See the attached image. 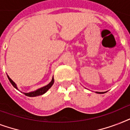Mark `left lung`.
<instances>
[{
  "label": "left lung",
  "mask_w": 130,
  "mask_h": 130,
  "mask_svg": "<svg viewBox=\"0 0 130 130\" xmlns=\"http://www.w3.org/2000/svg\"><path fill=\"white\" fill-rule=\"evenodd\" d=\"M96 93H98V94H103V93L104 92H96Z\"/></svg>",
  "instance_id": "left-lung-1"
}]
</instances>
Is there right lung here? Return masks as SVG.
Instances as JSON below:
<instances>
[{"label": "right lung", "instance_id": "obj_1", "mask_svg": "<svg viewBox=\"0 0 130 130\" xmlns=\"http://www.w3.org/2000/svg\"><path fill=\"white\" fill-rule=\"evenodd\" d=\"M7 77H8V78H9V81H10V82L11 83V84L14 86V88H15L16 89H17V86H16V84H15V82L12 80V79L10 78V77L7 75ZM54 84V78L53 77V79H52V81L50 82V83L48 84V85L42 87V88H41L38 89V90H37L34 91V92H29V93H25L23 92V94L25 95V96H29V97H34V96H40V95H42L44 94L45 92H46L47 90H48L50 88H51L52 86H53V84Z\"/></svg>", "mask_w": 130, "mask_h": 130}]
</instances>
